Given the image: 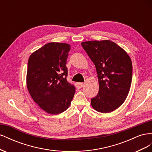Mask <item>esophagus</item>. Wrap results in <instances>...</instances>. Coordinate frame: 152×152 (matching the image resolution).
Wrapping results in <instances>:
<instances>
[{
  "label": "esophagus",
  "mask_w": 152,
  "mask_h": 152,
  "mask_svg": "<svg viewBox=\"0 0 152 152\" xmlns=\"http://www.w3.org/2000/svg\"><path fill=\"white\" fill-rule=\"evenodd\" d=\"M75 86H76V87L77 89H80V88H82V87L84 86V83H82V82H77V83H76Z\"/></svg>",
  "instance_id": "esophagus-1"
}]
</instances>
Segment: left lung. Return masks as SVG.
<instances>
[{
	"mask_svg": "<svg viewBox=\"0 0 152 152\" xmlns=\"http://www.w3.org/2000/svg\"><path fill=\"white\" fill-rule=\"evenodd\" d=\"M96 66L99 92L91 99L96 111L109 113L122 104L129 91L132 77L130 57L110 40H92L81 43Z\"/></svg>",
	"mask_w": 152,
	"mask_h": 152,
	"instance_id": "8db88e82",
	"label": "left lung"
}]
</instances>
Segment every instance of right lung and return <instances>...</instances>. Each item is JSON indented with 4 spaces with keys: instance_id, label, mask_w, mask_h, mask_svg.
<instances>
[{
    "instance_id": "obj_1",
    "label": "right lung",
    "mask_w": 152,
    "mask_h": 152,
    "mask_svg": "<svg viewBox=\"0 0 152 152\" xmlns=\"http://www.w3.org/2000/svg\"><path fill=\"white\" fill-rule=\"evenodd\" d=\"M70 50L68 44L50 42L32 53L28 59L27 88L34 102L50 114L65 112L75 93L74 86L66 80Z\"/></svg>"
}]
</instances>
